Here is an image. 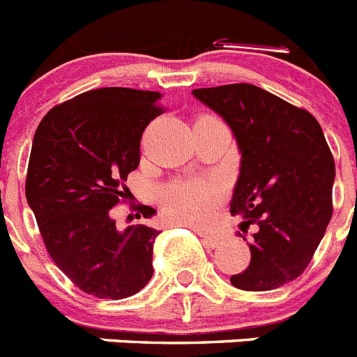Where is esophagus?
<instances>
[{"instance_id": "esophagus-1", "label": "esophagus", "mask_w": 357, "mask_h": 357, "mask_svg": "<svg viewBox=\"0 0 357 357\" xmlns=\"http://www.w3.org/2000/svg\"><path fill=\"white\" fill-rule=\"evenodd\" d=\"M202 240L208 248H218L220 243H224V238L218 234H202Z\"/></svg>"}]
</instances>
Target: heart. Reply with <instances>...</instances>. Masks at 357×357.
Returning a JSON list of instances; mask_svg holds the SVG:
<instances>
[{
	"instance_id": "b5f03b06",
	"label": "heart",
	"mask_w": 357,
	"mask_h": 357,
	"mask_svg": "<svg viewBox=\"0 0 357 357\" xmlns=\"http://www.w3.org/2000/svg\"><path fill=\"white\" fill-rule=\"evenodd\" d=\"M220 190L213 182L188 181L164 191V208L173 220L185 225H206L215 215Z\"/></svg>"
}]
</instances>
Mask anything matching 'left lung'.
I'll return each instance as SVG.
<instances>
[{"label": "left lung", "instance_id": "8db88e82", "mask_svg": "<svg viewBox=\"0 0 357 357\" xmlns=\"http://www.w3.org/2000/svg\"><path fill=\"white\" fill-rule=\"evenodd\" d=\"M193 96L233 130L242 158L231 215L242 216L243 233L257 227L248 269L231 283L242 291L282 287L307 269L332 216L336 166L321 126L255 84L197 88Z\"/></svg>", "mask_w": 357, "mask_h": 357}]
</instances>
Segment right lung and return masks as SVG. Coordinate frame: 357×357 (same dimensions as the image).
<instances>
[{
  "instance_id": "right-lung-1",
  "label": "right lung",
  "mask_w": 357,
  "mask_h": 357,
  "mask_svg": "<svg viewBox=\"0 0 357 357\" xmlns=\"http://www.w3.org/2000/svg\"><path fill=\"white\" fill-rule=\"evenodd\" d=\"M160 97L121 86L84 91L54 106L33 135L26 202L54 264L91 296H133L153 274L158 231L144 224L119 231L112 208L141 162L142 132L164 112ZM137 209L144 218L157 213Z\"/></svg>"
}]
</instances>
